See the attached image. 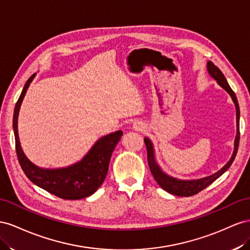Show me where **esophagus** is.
I'll list each match as a JSON object with an SVG mask.
<instances>
[{
  "label": "esophagus",
  "instance_id": "esophagus-1",
  "mask_svg": "<svg viewBox=\"0 0 250 250\" xmlns=\"http://www.w3.org/2000/svg\"><path fill=\"white\" fill-rule=\"evenodd\" d=\"M144 125L142 124H140V123H135L134 125H133V130H135V131H142L144 130Z\"/></svg>",
  "mask_w": 250,
  "mask_h": 250
}]
</instances>
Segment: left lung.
<instances>
[{"label":"left lung","instance_id":"obj_1","mask_svg":"<svg viewBox=\"0 0 250 250\" xmlns=\"http://www.w3.org/2000/svg\"><path fill=\"white\" fill-rule=\"evenodd\" d=\"M206 69H208V74L217 82V83L220 85L221 88H223L228 94L230 95L232 102L236 106V119H237V134L236 138H234V145H233V152L230 157V159L228 160L226 165L219 169L218 172L215 174L206 176L203 178H199V179H189V180H184V179H178V178L172 177L167 175L166 172H163L158 162L156 160V155H155V148L152 140L145 137V144L146 146L147 149V162L149 169H151V173L154 176V179L156 182L158 183L159 187L165 189L166 191L169 192V194L179 196V197H189L192 195H196L197 192L201 191L205 188H208L209 184H211L213 181H216L220 176H222L226 170L229 168L231 163L234 160V157L237 155L238 152V146H239V140H240V131H239V124H240V108L238 104V99L234 92L231 90V88L228 84L225 76L223 73L221 72V70L213 65L211 62H208L206 63Z\"/></svg>","mask_w":250,"mask_h":250}]
</instances>
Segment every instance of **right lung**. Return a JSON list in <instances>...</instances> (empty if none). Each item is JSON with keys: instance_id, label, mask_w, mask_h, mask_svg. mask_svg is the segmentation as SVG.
Returning <instances> with one entry per match:
<instances>
[{"instance_id": "add662e5", "label": "right lung", "mask_w": 250, "mask_h": 250, "mask_svg": "<svg viewBox=\"0 0 250 250\" xmlns=\"http://www.w3.org/2000/svg\"><path fill=\"white\" fill-rule=\"evenodd\" d=\"M35 75L37 74H33L26 82L13 113V132L21 167L32 183L56 197L65 200H80L87 198L93 195L104 183L112 153L123 136V131H116L96 140L83 159L74 165L60 168H44L35 166L27 158L21 146L18 131L21 104Z\"/></svg>"}]
</instances>
